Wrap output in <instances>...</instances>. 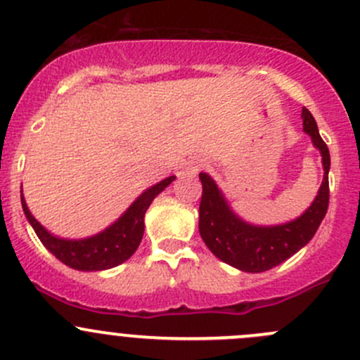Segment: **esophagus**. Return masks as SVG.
<instances>
[{"mask_svg": "<svg viewBox=\"0 0 360 360\" xmlns=\"http://www.w3.org/2000/svg\"><path fill=\"white\" fill-rule=\"evenodd\" d=\"M202 161L201 159H192V161H188V162H185V166H184V172H185V175H195V173L199 172V169L202 168Z\"/></svg>", "mask_w": 360, "mask_h": 360, "instance_id": "obj_1", "label": "esophagus"}]
</instances>
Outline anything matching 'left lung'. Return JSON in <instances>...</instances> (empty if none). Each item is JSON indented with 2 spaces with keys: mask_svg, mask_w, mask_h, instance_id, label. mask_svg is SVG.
Masks as SVG:
<instances>
[{
  "mask_svg": "<svg viewBox=\"0 0 360 360\" xmlns=\"http://www.w3.org/2000/svg\"><path fill=\"white\" fill-rule=\"evenodd\" d=\"M302 129L311 136L313 145L322 154L323 180L311 206L292 222L271 227L247 224L234 215L212 176L199 173L202 184L199 234L212 254L226 264L247 273L268 271L292 257L315 236L329 206L330 155L326 141L319 134L315 119L306 108H302Z\"/></svg>",
  "mask_w": 360,
  "mask_h": 360,
  "instance_id": "8db88e82",
  "label": "left lung"
}]
</instances>
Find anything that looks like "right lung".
I'll return each instance as SVG.
<instances>
[{"instance_id": "right-lung-1", "label": "right lung", "mask_w": 360, "mask_h": 360, "mask_svg": "<svg viewBox=\"0 0 360 360\" xmlns=\"http://www.w3.org/2000/svg\"><path fill=\"white\" fill-rule=\"evenodd\" d=\"M173 180L175 176H168L166 180L152 185L126 210V213L115 224H112L103 233L84 238V240H63V238L51 234L31 215L30 208L24 201L22 191H20V201H22L26 219L33 226L37 236L60 262L78 269V271H101V269H110L122 264L136 252L138 245L143 238L145 212L154 201L155 195L165 191Z\"/></svg>"}]
</instances>
